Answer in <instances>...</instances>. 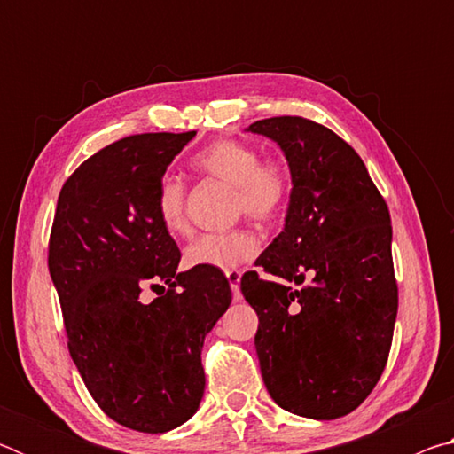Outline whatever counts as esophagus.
<instances>
[{
  "mask_svg": "<svg viewBox=\"0 0 454 454\" xmlns=\"http://www.w3.org/2000/svg\"><path fill=\"white\" fill-rule=\"evenodd\" d=\"M240 276H242L240 270H228V272H226V278H228V282H230V288H232V296H234L236 302L242 298V292H240Z\"/></svg>",
  "mask_w": 454,
  "mask_h": 454,
  "instance_id": "34e87169",
  "label": "esophagus"
}]
</instances>
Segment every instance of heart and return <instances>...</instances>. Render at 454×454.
I'll return each mask as SVG.
<instances>
[{"instance_id": "b5f03b06", "label": "heart", "mask_w": 454, "mask_h": 454, "mask_svg": "<svg viewBox=\"0 0 454 454\" xmlns=\"http://www.w3.org/2000/svg\"><path fill=\"white\" fill-rule=\"evenodd\" d=\"M194 168L208 178L234 188V210L258 224H272L286 208L292 180L288 166L280 158H260L256 145L222 137L194 158ZM156 210L166 232H188L186 186L176 176H164L158 184ZM258 252V238L250 228H236L222 234H202L184 250V262L192 268L230 270Z\"/></svg>"}]
</instances>
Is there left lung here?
I'll use <instances>...</instances> for the list:
<instances>
[{
  "label": "left lung",
  "instance_id": "obj_1",
  "mask_svg": "<svg viewBox=\"0 0 454 454\" xmlns=\"http://www.w3.org/2000/svg\"><path fill=\"white\" fill-rule=\"evenodd\" d=\"M292 176L286 224L240 290L270 396L301 417L333 420L372 393L387 366L398 309L388 206L358 153L301 116L254 121ZM311 282L294 291L286 281Z\"/></svg>",
  "mask_w": 454,
  "mask_h": 454
}]
</instances>
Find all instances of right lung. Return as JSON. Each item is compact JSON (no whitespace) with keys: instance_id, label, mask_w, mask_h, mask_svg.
I'll return each instance as SVG.
<instances>
[{"instance_id":"1","label":"right lung","mask_w":454,"mask_h":454,"mask_svg":"<svg viewBox=\"0 0 454 454\" xmlns=\"http://www.w3.org/2000/svg\"><path fill=\"white\" fill-rule=\"evenodd\" d=\"M194 136L106 145L66 180L50 234L74 363L99 409L140 433H166L198 411L204 338L232 302L218 268L178 272V244L158 218V184ZM144 287L159 298L142 303Z\"/></svg>"}]
</instances>
